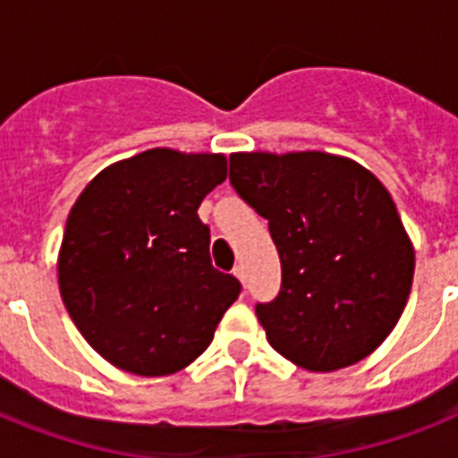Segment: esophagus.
<instances>
[{
    "instance_id": "34e87169",
    "label": "esophagus",
    "mask_w": 458,
    "mask_h": 458,
    "mask_svg": "<svg viewBox=\"0 0 458 458\" xmlns=\"http://www.w3.org/2000/svg\"><path fill=\"white\" fill-rule=\"evenodd\" d=\"M233 273H235V278L242 283V285H247V268H244V264H237L235 268H233Z\"/></svg>"
}]
</instances>
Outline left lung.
<instances>
[{"label": "left lung", "instance_id": "left-lung-1", "mask_svg": "<svg viewBox=\"0 0 458 458\" xmlns=\"http://www.w3.org/2000/svg\"><path fill=\"white\" fill-rule=\"evenodd\" d=\"M230 185L268 221L280 257L276 300L257 301L271 347L306 370L361 361L392 333L413 250L383 182L323 152L233 154Z\"/></svg>", "mask_w": 458, "mask_h": 458}]
</instances>
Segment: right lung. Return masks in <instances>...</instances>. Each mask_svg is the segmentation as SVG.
Returning a JSON list of instances; mask_svg holds the SVG:
<instances>
[{"label":"right lung","mask_w":458,"mask_h":458,"mask_svg":"<svg viewBox=\"0 0 458 458\" xmlns=\"http://www.w3.org/2000/svg\"><path fill=\"white\" fill-rule=\"evenodd\" d=\"M225 175L221 154L149 149L99 173L71 208L61 300L82 337L118 369H185L240 297V280L211 264V230L197 216Z\"/></svg>","instance_id":"1"}]
</instances>
